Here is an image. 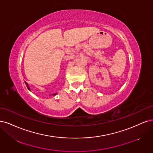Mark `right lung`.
<instances>
[{
    "label": "right lung",
    "mask_w": 153,
    "mask_h": 153,
    "mask_svg": "<svg viewBox=\"0 0 153 153\" xmlns=\"http://www.w3.org/2000/svg\"><path fill=\"white\" fill-rule=\"evenodd\" d=\"M25 85H26V86H27V88L30 91V88L28 87V83L27 82H25ZM57 94V93H53V94H52V95H56Z\"/></svg>",
    "instance_id": "right-lung-1"
}]
</instances>
